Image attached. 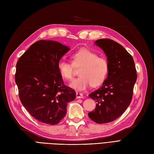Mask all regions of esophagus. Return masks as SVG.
<instances>
[{
	"instance_id": "esophagus-1",
	"label": "esophagus",
	"mask_w": 154,
	"mask_h": 154,
	"mask_svg": "<svg viewBox=\"0 0 154 154\" xmlns=\"http://www.w3.org/2000/svg\"><path fill=\"white\" fill-rule=\"evenodd\" d=\"M76 97H77V98H83L84 96L82 93L76 92Z\"/></svg>"
}]
</instances>
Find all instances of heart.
Masks as SVG:
<instances>
[{"instance_id":"1","label":"heart","mask_w":154,"mask_h":154,"mask_svg":"<svg viewBox=\"0 0 154 154\" xmlns=\"http://www.w3.org/2000/svg\"><path fill=\"white\" fill-rule=\"evenodd\" d=\"M72 63L60 60L57 63V70L61 77L66 81L73 78V66H81L79 71L80 77L73 80L70 86L78 91L85 90L92 86H100L107 75L108 63L103 57L89 49L82 48L71 56Z\"/></svg>"}]
</instances>
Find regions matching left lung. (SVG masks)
I'll use <instances>...</instances> for the list:
<instances>
[{"label":"left lung","mask_w":154,"mask_h":154,"mask_svg":"<svg viewBox=\"0 0 154 154\" xmlns=\"http://www.w3.org/2000/svg\"><path fill=\"white\" fill-rule=\"evenodd\" d=\"M95 43L105 52L109 70L102 87L89 95L97 104L88 116L102 124L116 120L130 105L137 73L132 56L120 44L110 39H99Z\"/></svg>","instance_id":"1"}]
</instances>
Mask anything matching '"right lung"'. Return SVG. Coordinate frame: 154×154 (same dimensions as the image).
Returning <instances> with one entry per match:
<instances>
[{"mask_svg": "<svg viewBox=\"0 0 154 154\" xmlns=\"http://www.w3.org/2000/svg\"><path fill=\"white\" fill-rule=\"evenodd\" d=\"M70 48L57 42L39 40L17 63L15 82L19 98L29 114L39 122L57 125L65 116L67 104L75 91L64 85L57 63Z\"/></svg>", "mask_w": 154, "mask_h": 154, "instance_id": "right-lung-1", "label": "right lung"}]
</instances>
